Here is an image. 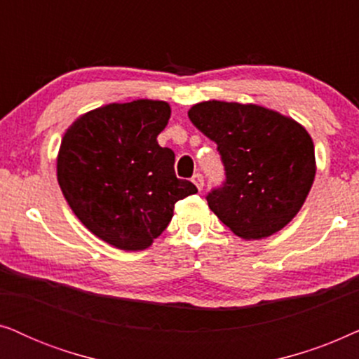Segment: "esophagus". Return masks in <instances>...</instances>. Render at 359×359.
I'll return each mask as SVG.
<instances>
[{
  "label": "esophagus",
  "mask_w": 359,
  "mask_h": 359,
  "mask_svg": "<svg viewBox=\"0 0 359 359\" xmlns=\"http://www.w3.org/2000/svg\"><path fill=\"white\" fill-rule=\"evenodd\" d=\"M193 183L196 184V188H198L199 191H203V188H204V176L201 175V173H196L193 176Z\"/></svg>",
  "instance_id": "esophagus-1"
}]
</instances>
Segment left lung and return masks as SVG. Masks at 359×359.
<instances>
[{
	"instance_id": "left-lung-1",
	"label": "left lung",
	"mask_w": 359,
	"mask_h": 359,
	"mask_svg": "<svg viewBox=\"0 0 359 359\" xmlns=\"http://www.w3.org/2000/svg\"><path fill=\"white\" fill-rule=\"evenodd\" d=\"M188 116L217 144L225 181L205 199L235 235L269 237L296 217L316 178L313 142L301 124L263 106L225 101L199 102Z\"/></svg>"
}]
</instances>
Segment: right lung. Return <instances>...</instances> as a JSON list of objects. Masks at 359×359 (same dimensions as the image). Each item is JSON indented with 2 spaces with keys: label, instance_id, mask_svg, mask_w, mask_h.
<instances>
[{
  "label": "right lung",
  "instance_id": "obj_1",
  "mask_svg": "<svg viewBox=\"0 0 359 359\" xmlns=\"http://www.w3.org/2000/svg\"><path fill=\"white\" fill-rule=\"evenodd\" d=\"M165 101L112 102L86 112L62 139L57 180L85 227L112 247L149 248L168 227L175 204L198 193L175 175V154L156 137L168 124Z\"/></svg>",
  "mask_w": 359,
  "mask_h": 359
}]
</instances>
